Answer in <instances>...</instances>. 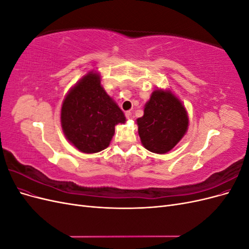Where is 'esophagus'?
<instances>
[{
	"mask_svg": "<svg viewBox=\"0 0 249 249\" xmlns=\"http://www.w3.org/2000/svg\"><path fill=\"white\" fill-rule=\"evenodd\" d=\"M125 117H126V119H131L132 118V112L131 111H126L125 112Z\"/></svg>",
	"mask_w": 249,
	"mask_h": 249,
	"instance_id": "34e87169",
	"label": "esophagus"
}]
</instances>
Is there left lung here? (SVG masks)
<instances>
[{
	"instance_id": "obj_1",
	"label": "left lung",
	"mask_w": 249,
	"mask_h": 249,
	"mask_svg": "<svg viewBox=\"0 0 249 249\" xmlns=\"http://www.w3.org/2000/svg\"><path fill=\"white\" fill-rule=\"evenodd\" d=\"M137 124L143 146L149 152L165 154L183 138L188 116L182 103L171 92L155 90Z\"/></svg>"
}]
</instances>
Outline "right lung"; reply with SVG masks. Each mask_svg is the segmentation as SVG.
<instances>
[{"label": "right lung", "mask_w": 249, "mask_h": 249, "mask_svg": "<svg viewBox=\"0 0 249 249\" xmlns=\"http://www.w3.org/2000/svg\"><path fill=\"white\" fill-rule=\"evenodd\" d=\"M124 122L123 111L101 86L97 73L86 74L62 104L64 135L82 153L93 154L107 148L115 125Z\"/></svg>", "instance_id": "add662e5"}]
</instances>
